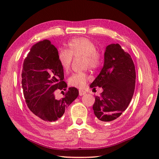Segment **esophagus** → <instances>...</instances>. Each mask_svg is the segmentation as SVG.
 I'll list each match as a JSON object with an SVG mask.
<instances>
[{"mask_svg": "<svg viewBox=\"0 0 159 159\" xmlns=\"http://www.w3.org/2000/svg\"><path fill=\"white\" fill-rule=\"evenodd\" d=\"M85 93H86V92H85V91L79 90V95L80 96H83V95H84V94H85Z\"/></svg>", "mask_w": 159, "mask_h": 159, "instance_id": "esophagus-1", "label": "esophagus"}]
</instances>
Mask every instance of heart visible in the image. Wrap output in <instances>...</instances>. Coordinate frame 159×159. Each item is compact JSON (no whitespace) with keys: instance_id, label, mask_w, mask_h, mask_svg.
Masks as SVG:
<instances>
[{"instance_id":"1","label":"heart","mask_w":159,"mask_h":159,"mask_svg":"<svg viewBox=\"0 0 159 159\" xmlns=\"http://www.w3.org/2000/svg\"><path fill=\"white\" fill-rule=\"evenodd\" d=\"M68 50L60 49L57 55L58 61L64 72H68L74 59L83 58L84 68L98 69L102 62L100 52L97 50L96 45L92 40L86 38H76L67 43ZM89 79L85 72L72 74L67 79V83L71 87L83 89Z\"/></svg>"}]
</instances>
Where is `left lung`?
I'll return each mask as SVG.
<instances>
[{"label": "left lung", "mask_w": 159, "mask_h": 159, "mask_svg": "<svg viewBox=\"0 0 159 159\" xmlns=\"http://www.w3.org/2000/svg\"><path fill=\"white\" fill-rule=\"evenodd\" d=\"M136 81L133 61L119 43L107 47L104 63L100 73L89 87H102L103 92L95 96L94 114L101 124L115 121L127 109L133 98Z\"/></svg>", "instance_id": "obj_1"}]
</instances>
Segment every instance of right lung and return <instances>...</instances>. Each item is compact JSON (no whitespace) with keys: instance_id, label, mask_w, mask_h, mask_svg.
I'll list each match as a JSON object with an SVG mask.
<instances>
[{"instance_id":"obj_1","label":"right lung","mask_w":159,"mask_h":159,"mask_svg":"<svg viewBox=\"0 0 159 159\" xmlns=\"http://www.w3.org/2000/svg\"><path fill=\"white\" fill-rule=\"evenodd\" d=\"M57 55L55 46L44 39L31 47L23 63L24 96L30 113L42 124L58 121L79 96L76 87H70L61 98L56 96L57 91L66 90L67 87Z\"/></svg>"}]
</instances>
